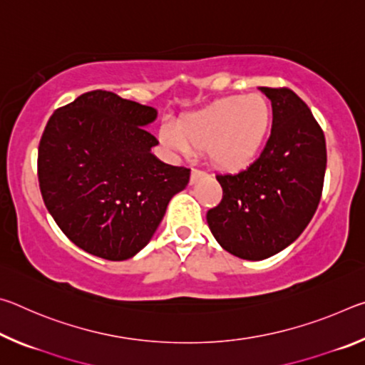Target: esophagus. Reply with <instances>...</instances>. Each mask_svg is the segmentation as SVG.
Instances as JSON below:
<instances>
[{
  "label": "esophagus",
  "instance_id": "esophagus-1",
  "mask_svg": "<svg viewBox=\"0 0 365 365\" xmlns=\"http://www.w3.org/2000/svg\"><path fill=\"white\" fill-rule=\"evenodd\" d=\"M205 175H206V172H202L200 169H193V170H191V175H190V183L191 185L196 183L197 180H200V178H202Z\"/></svg>",
  "mask_w": 365,
  "mask_h": 365
}]
</instances>
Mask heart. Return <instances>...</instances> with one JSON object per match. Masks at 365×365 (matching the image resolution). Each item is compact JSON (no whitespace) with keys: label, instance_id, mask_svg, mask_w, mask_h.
I'll return each mask as SVG.
<instances>
[{"label":"heart","instance_id":"heart-1","mask_svg":"<svg viewBox=\"0 0 365 365\" xmlns=\"http://www.w3.org/2000/svg\"><path fill=\"white\" fill-rule=\"evenodd\" d=\"M272 123V108L261 93L228 96L180 119L165 123L160 140L172 150L206 151L215 168L240 170L261 154Z\"/></svg>","mask_w":365,"mask_h":365}]
</instances>
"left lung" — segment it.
Listing matches in <instances>:
<instances>
[{
    "label": "left lung",
    "mask_w": 365,
    "mask_h": 365,
    "mask_svg": "<svg viewBox=\"0 0 365 365\" xmlns=\"http://www.w3.org/2000/svg\"><path fill=\"white\" fill-rule=\"evenodd\" d=\"M259 90L272 103V132L248 169L217 175L222 201L207 225L230 255L262 261L299 237L316 214L327 168L324 132L289 88Z\"/></svg>",
    "instance_id": "obj_1"
}]
</instances>
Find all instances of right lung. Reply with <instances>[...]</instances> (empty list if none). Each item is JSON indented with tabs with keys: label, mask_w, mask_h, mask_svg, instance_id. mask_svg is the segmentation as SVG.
Here are the masks:
<instances>
[{
	"label": "right lung",
	"mask_w": 365,
	"mask_h": 365,
	"mask_svg": "<svg viewBox=\"0 0 365 365\" xmlns=\"http://www.w3.org/2000/svg\"><path fill=\"white\" fill-rule=\"evenodd\" d=\"M151 106L95 90L54 110L38 146L45 206L67 238L90 255L125 261L150 243L190 169L159 160L146 130Z\"/></svg>",
	"instance_id": "1"
}]
</instances>
